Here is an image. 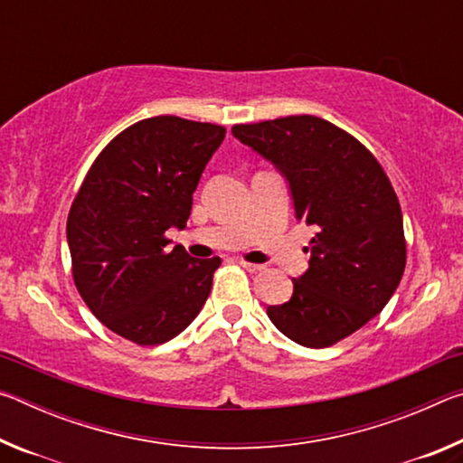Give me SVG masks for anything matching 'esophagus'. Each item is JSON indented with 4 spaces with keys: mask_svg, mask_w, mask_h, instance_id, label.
Here are the masks:
<instances>
[{
    "mask_svg": "<svg viewBox=\"0 0 463 463\" xmlns=\"http://www.w3.org/2000/svg\"><path fill=\"white\" fill-rule=\"evenodd\" d=\"M239 265L242 269H247L249 273H260V271H263L265 269V265H261V263H247V261H239Z\"/></svg>",
    "mask_w": 463,
    "mask_h": 463,
    "instance_id": "1",
    "label": "esophagus"
}]
</instances>
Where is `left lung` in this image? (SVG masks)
Wrapping results in <instances>:
<instances>
[{
  "instance_id": "left-lung-1",
  "label": "left lung",
  "mask_w": 463,
  "mask_h": 463,
  "mask_svg": "<svg viewBox=\"0 0 463 463\" xmlns=\"http://www.w3.org/2000/svg\"><path fill=\"white\" fill-rule=\"evenodd\" d=\"M232 137L286 179L296 221L315 237L308 269L268 317L288 339L320 349L378 317L401 284L406 245L401 203L373 155L317 116L237 124Z\"/></svg>"
}]
</instances>
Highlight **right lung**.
<instances>
[{"label":"right lung","mask_w":463,"mask_h":463,"mask_svg":"<svg viewBox=\"0 0 463 463\" xmlns=\"http://www.w3.org/2000/svg\"><path fill=\"white\" fill-rule=\"evenodd\" d=\"M226 130L155 116L120 132L93 163L67 218L73 279L109 331L137 345L174 339L198 317L221 260L165 247L185 229L200 177Z\"/></svg>","instance_id":"right-lung-1"}]
</instances>
